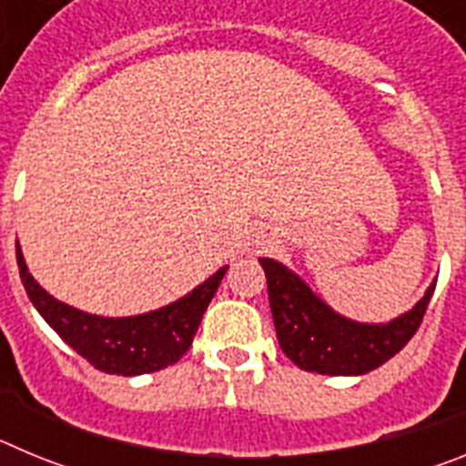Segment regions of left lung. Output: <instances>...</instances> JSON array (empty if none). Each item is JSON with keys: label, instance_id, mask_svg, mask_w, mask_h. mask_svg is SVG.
Returning a JSON list of instances; mask_svg holds the SVG:
<instances>
[{"label": "left lung", "instance_id": "left-lung-1", "mask_svg": "<svg viewBox=\"0 0 466 466\" xmlns=\"http://www.w3.org/2000/svg\"><path fill=\"white\" fill-rule=\"evenodd\" d=\"M279 348L303 371L361 376L392 360L422 324L436 282L390 324H360L333 312L282 263L261 258Z\"/></svg>", "mask_w": 466, "mask_h": 466}]
</instances>
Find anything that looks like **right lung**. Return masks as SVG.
Masks as SVG:
<instances>
[{
    "instance_id": "add662e5",
    "label": "right lung",
    "mask_w": 466,
    "mask_h": 466,
    "mask_svg": "<svg viewBox=\"0 0 466 466\" xmlns=\"http://www.w3.org/2000/svg\"><path fill=\"white\" fill-rule=\"evenodd\" d=\"M15 257L25 291L41 317L56 329L57 336L69 348L76 350L97 371L111 376L154 373L182 360L191 348L209 300L226 275V268H221L191 294L160 310L114 319L88 315L56 300L27 273L20 247H15Z\"/></svg>"
}]
</instances>
